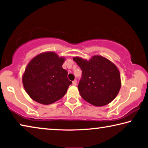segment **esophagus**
<instances>
[{"label":"esophagus","instance_id":"34e87169","mask_svg":"<svg viewBox=\"0 0 148 148\" xmlns=\"http://www.w3.org/2000/svg\"><path fill=\"white\" fill-rule=\"evenodd\" d=\"M72 83H73V85H77V80H76V79H75V80L72 82Z\"/></svg>","mask_w":148,"mask_h":148}]
</instances>
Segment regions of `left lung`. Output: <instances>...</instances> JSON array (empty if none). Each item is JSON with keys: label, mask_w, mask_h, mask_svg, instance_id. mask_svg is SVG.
<instances>
[{"label": "left lung", "mask_w": 148, "mask_h": 148, "mask_svg": "<svg viewBox=\"0 0 148 148\" xmlns=\"http://www.w3.org/2000/svg\"><path fill=\"white\" fill-rule=\"evenodd\" d=\"M73 59L83 71L78 85L82 98L95 106L111 103L121 87L120 71L114 63L99 55L88 60L80 57Z\"/></svg>", "instance_id": "8db88e82"}]
</instances>
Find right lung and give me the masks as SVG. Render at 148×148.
Here are the masks:
<instances>
[{"instance_id": "obj_1", "label": "right lung", "mask_w": 148, "mask_h": 148, "mask_svg": "<svg viewBox=\"0 0 148 148\" xmlns=\"http://www.w3.org/2000/svg\"><path fill=\"white\" fill-rule=\"evenodd\" d=\"M65 60L53 51L43 52L32 59L22 75V84L32 99L50 104L61 99L72 82L62 65Z\"/></svg>"}]
</instances>
